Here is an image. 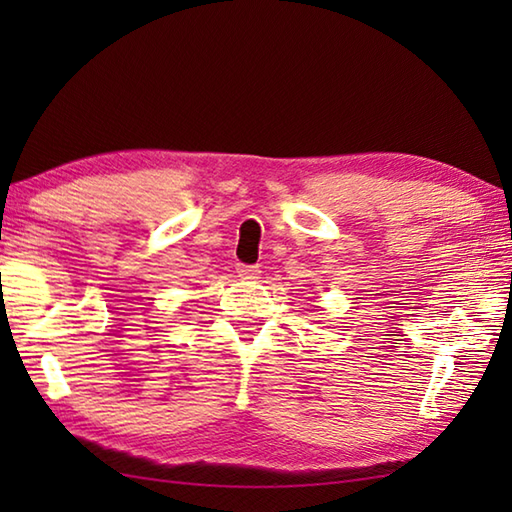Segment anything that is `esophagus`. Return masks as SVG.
<instances>
[{"label":"esophagus","mask_w":512,"mask_h":512,"mask_svg":"<svg viewBox=\"0 0 512 512\" xmlns=\"http://www.w3.org/2000/svg\"><path fill=\"white\" fill-rule=\"evenodd\" d=\"M262 270H259V266H248V264H237V275L242 279H255Z\"/></svg>","instance_id":"1"}]
</instances>
